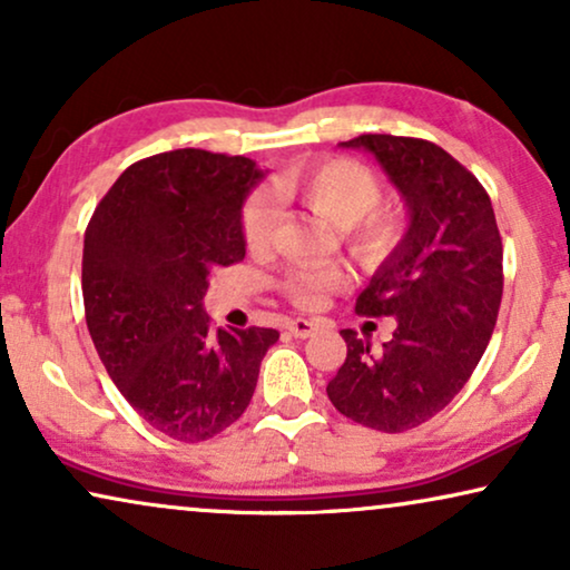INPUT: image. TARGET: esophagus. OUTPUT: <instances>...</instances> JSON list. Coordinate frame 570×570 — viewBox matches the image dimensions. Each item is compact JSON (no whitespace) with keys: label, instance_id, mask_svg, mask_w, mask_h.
I'll return each instance as SVG.
<instances>
[{"label":"esophagus","instance_id":"obj_1","mask_svg":"<svg viewBox=\"0 0 570 570\" xmlns=\"http://www.w3.org/2000/svg\"><path fill=\"white\" fill-rule=\"evenodd\" d=\"M318 330L316 322H308V318H293V322H287V332L293 334V337L298 340H306L311 337Z\"/></svg>","mask_w":570,"mask_h":570}]
</instances>
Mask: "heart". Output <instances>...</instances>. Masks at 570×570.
Instances as JSON below:
<instances>
[{"label":"heart","instance_id":"heart-1","mask_svg":"<svg viewBox=\"0 0 570 570\" xmlns=\"http://www.w3.org/2000/svg\"><path fill=\"white\" fill-rule=\"evenodd\" d=\"M283 197L301 199L326 223L345 228L355 248L365 256L384 254L394 244L400 223L392 213H381L376 176L355 160H326L318 166L293 168L275 186ZM275 225V199L267 191L254 194L244 207V240L248 248H262ZM350 275L345 267H293L285 277V293L298 306H318L326 293L345 287Z\"/></svg>","mask_w":570,"mask_h":570}]
</instances>
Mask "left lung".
I'll list each match as a JSON object with an SVG mask.
<instances>
[{"instance_id":"obj_1","label":"left lung","mask_w":570,"mask_h":570,"mask_svg":"<svg viewBox=\"0 0 570 570\" xmlns=\"http://www.w3.org/2000/svg\"><path fill=\"white\" fill-rule=\"evenodd\" d=\"M340 147L373 155L407 207V230L357 295L355 311L394 316L373 353L342 330L347 357L326 394L365 428L402 433L446 407L478 368L503 295V244L488 191L443 147L361 135Z\"/></svg>"}]
</instances>
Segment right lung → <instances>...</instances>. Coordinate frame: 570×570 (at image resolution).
<instances>
[{
    "label": "right lung",
    "mask_w": 570,
    "mask_h": 570,
    "mask_svg": "<svg viewBox=\"0 0 570 570\" xmlns=\"http://www.w3.org/2000/svg\"><path fill=\"white\" fill-rule=\"evenodd\" d=\"M244 155L170 150L129 166L85 230V318L108 376L155 431L207 441L252 402L277 330H213L209 275L246 256Z\"/></svg>",
    "instance_id": "obj_1"
}]
</instances>
